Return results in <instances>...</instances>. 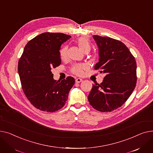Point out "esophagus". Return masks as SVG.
Returning <instances> with one entry per match:
<instances>
[{
  "label": "esophagus",
  "instance_id": "1",
  "mask_svg": "<svg viewBox=\"0 0 153 153\" xmlns=\"http://www.w3.org/2000/svg\"><path fill=\"white\" fill-rule=\"evenodd\" d=\"M75 82H76V83H79L82 82H83V79L82 78H76V80H75Z\"/></svg>",
  "mask_w": 153,
  "mask_h": 153
}]
</instances>
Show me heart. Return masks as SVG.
<instances>
[{
	"instance_id": "b5f03b06",
	"label": "heart",
	"mask_w": 153,
	"mask_h": 153,
	"mask_svg": "<svg viewBox=\"0 0 153 153\" xmlns=\"http://www.w3.org/2000/svg\"><path fill=\"white\" fill-rule=\"evenodd\" d=\"M77 43L79 49L82 50L83 52L88 50L90 51L91 49V44L89 41L85 38H79L78 41ZM60 57L62 60H65L67 57V47L62 48L60 50L59 52ZM86 66L84 64H76L74 65L71 69V72L77 75H82L83 73V70L85 68Z\"/></svg>"
}]
</instances>
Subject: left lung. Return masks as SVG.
<instances>
[{"instance_id": "left-lung-1", "label": "left lung", "mask_w": 153, "mask_h": 153, "mask_svg": "<svg viewBox=\"0 0 153 153\" xmlns=\"http://www.w3.org/2000/svg\"><path fill=\"white\" fill-rule=\"evenodd\" d=\"M99 48L95 70L105 74L101 84L93 85L88 101L96 110L111 112L121 107L133 93L137 83V63L128 48L121 41L94 35Z\"/></svg>"}]
</instances>
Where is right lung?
I'll return each mask as SVG.
<instances>
[{"label": "right lung", "mask_w": 153, "mask_h": 153, "mask_svg": "<svg viewBox=\"0 0 153 153\" xmlns=\"http://www.w3.org/2000/svg\"><path fill=\"white\" fill-rule=\"evenodd\" d=\"M71 36L44 33L26 44L19 59L18 71L23 91L30 102L40 111L53 112L65 104L75 79L68 76L56 81L51 69L59 66L62 44Z\"/></svg>", "instance_id": "right-lung-1"}]
</instances>
